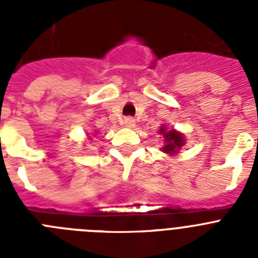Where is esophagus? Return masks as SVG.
<instances>
[{
  "label": "esophagus",
  "instance_id": "obj_1",
  "mask_svg": "<svg viewBox=\"0 0 258 258\" xmlns=\"http://www.w3.org/2000/svg\"><path fill=\"white\" fill-rule=\"evenodd\" d=\"M124 124H125V126H127V127H133L134 125H136V120H134L133 117H125Z\"/></svg>",
  "mask_w": 258,
  "mask_h": 258
}]
</instances>
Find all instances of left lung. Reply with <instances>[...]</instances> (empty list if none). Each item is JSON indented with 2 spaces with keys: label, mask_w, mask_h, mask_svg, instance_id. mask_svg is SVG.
Masks as SVG:
<instances>
[{
  "label": "left lung",
  "mask_w": 258,
  "mask_h": 258,
  "mask_svg": "<svg viewBox=\"0 0 258 258\" xmlns=\"http://www.w3.org/2000/svg\"><path fill=\"white\" fill-rule=\"evenodd\" d=\"M159 133L164 137V146L161 147V151L169 155L178 154L181 147L184 145L183 134L174 129L168 131L165 125H161Z\"/></svg>",
  "instance_id": "1"
}]
</instances>
